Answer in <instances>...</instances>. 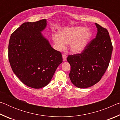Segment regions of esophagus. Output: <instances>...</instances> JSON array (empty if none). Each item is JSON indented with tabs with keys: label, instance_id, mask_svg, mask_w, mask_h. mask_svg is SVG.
I'll use <instances>...</instances> for the list:
<instances>
[{
	"label": "esophagus",
	"instance_id": "esophagus-1",
	"mask_svg": "<svg viewBox=\"0 0 120 120\" xmlns=\"http://www.w3.org/2000/svg\"><path fill=\"white\" fill-rule=\"evenodd\" d=\"M67 56L66 54H62V58H63V60L64 61H66L67 59Z\"/></svg>",
	"mask_w": 120,
	"mask_h": 120
}]
</instances>
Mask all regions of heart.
I'll list each match as a JSON object with an SVG mask.
<instances>
[{"label": "heart", "instance_id": "heart-1", "mask_svg": "<svg viewBox=\"0 0 120 120\" xmlns=\"http://www.w3.org/2000/svg\"><path fill=\"white\" fill-rule=\"evenodd\" d=\"M92 35L89 30L77 26L66 28L59 34H53L52 39L58 50H64L66 44H69L71 52L78 53L85 49Z\"/></svg>", "mask_w": 120, "mask_h": 120}]
</instances>
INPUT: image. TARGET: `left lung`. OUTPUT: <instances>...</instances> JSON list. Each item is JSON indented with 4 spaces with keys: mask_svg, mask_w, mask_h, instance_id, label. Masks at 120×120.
Here are the masks:
<instances>
[{
    "mask_svg": "<svg viewBox=\"0 0 120 120\" xmlns=\"http://www.w3.org/2000/svg\"><path fill=\"white\" fill-rule=\"evenodd\" d=\"M96 38L87 44L80 53L69 55V78L75 86L86 88L98 82L108 68L113 46L106 28L95 23Z\"/></svg>",
    "mask_w": 120,
    "mask_h": 120,
    "instance_id": "1",
    "label": "left lung"
}]
</instances>
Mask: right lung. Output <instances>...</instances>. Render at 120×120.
<instances>
[{
	"instance_id": "add662e5",
	"label": "right lung",
	"mask_w": 120,
	"mask_h": 120,
	"mask_svg": "<svg viewBox=\"0 0 120 120\" xmlns=\"http://www.w3.org/2000/svg\"><path fill=\"white\" fill-rule=\"evenodd\" d=\"M46 20L22 24L11 34L8 59L13 72L26 86L41 88L51 80L62 62L61 53L54 50L41 32Z\"/></svg>"
}]
</instances>
